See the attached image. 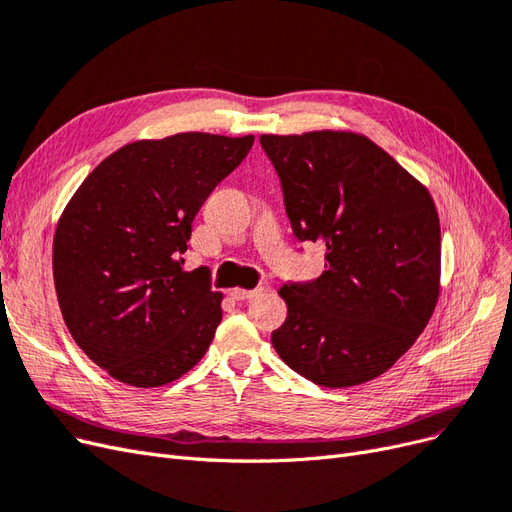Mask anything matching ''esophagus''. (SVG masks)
<instances>
[{
    "label": "esophagus",
    "instance_id": "34e87169",
    "mask_svg": "<svg viewBox=\"0 0 512 512\" xmlns=\"http://www.w3.org/2000/svg\"><path fill=\"white\" fill-rule=\"evenodd\" d=\"M261 291H263L261 287H257V289H232V291H229V295H232L234 300L242 302V300H251V298H255V295H259Z\"/></svg>",
    "mask_w": 512,
    "mask_h": 512
}]
</instances>
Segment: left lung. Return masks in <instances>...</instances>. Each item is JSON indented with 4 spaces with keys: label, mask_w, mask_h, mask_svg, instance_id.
<instances>
[{
    "label": "left lung",
    "mask_w": 512,
    "mask_h": 512,
    "mask_svg": "<svg viewBox=\"0 0 512 512\" xmlns=\"http://www.w3.org/2000/svg\"><path fill=\"white\" fill-rule=\"evenodd\" d=\"M300 242H323L325 272L280 287L272 332L285 364L321 387L387 372L425 329L440 293V221L430 191L366 136H261Z\"/></svg>",
    "instance_id": "1"
}]
</instances>
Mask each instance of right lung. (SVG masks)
Instances as JSON below:
<instances>
[{
    "mask_svg": "<svg viewBox=\"0 0 512 512\" xmlns=\"http://www.w3.org/2000/svg\"><path fill=\"white\" fill-rule=\"evenodd\" d=\"M255 136L187 131L106 157L65 206L53 276L65 325L112 378L168 385L204 357L221 323L206 268L183 272L191 223Z\"/></svg>",
    "mask_w": 512,
    "mask_h": 512,
    "instance_id": "1",
    "label": "right lung"
}]
</instances>
